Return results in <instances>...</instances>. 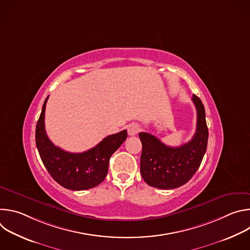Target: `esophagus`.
Returning a JSON list of instances; mask_svg holds the SVG:
<instances>
[{
	"mask_svg": "<svg viewBox=\"0 0 250 250\" xmlns=\"http://www.w3.org/2000/svg\"><path fill=\"white\" fill-rule=\"evenodd\" d=\"M139 130H140V127L136 124H132V125H128V127H127V133L129 136L136 135L139 132Z\"/></svg>",
	"mask_w": 250,
	"mask_h": 250,
	"instance_id": "1",
	"label": "esophagus"
}]
</instances>
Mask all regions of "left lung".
Returning <instances> with one entry per match:
<instances>
[{
    "label": "left lung",
    "mask_w": 250,
    "mask_h": 250,
    "mask_svg": "<svg viewBox=\"0 0 250 250\" xmlns=\"http://www.w3.org/2000/svg\"><path fill=\"white\" fill-rule=\"evenodd\" d=\"M197 110V128L193 138L185 145L171 147L156 136L140 132L142 144L140 174L146 183L158 189H175L186 184L201 165L207 150L208 131L202 101L193 95Z\"/></svg>",
    "instance_id": "obj_1"
}]
</instances>
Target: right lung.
Wrapping results in <instances>:
<instances>
[{"instance_id": "add662e5", "label": "right lung", "mask_w": 250, "mask_h": 250, "mask_svg": "<svg viewBox=\"0 0 250 250\" xmlns=\"http://www.w3.org/2000/svg\"><path fill=\"white\" fill-rule=\"evenodd\" d=\"M47 99L48 97L43 103L35 128V142L43 165L53 179L66 189L82 191L98 186L108 174L111 156L126 139V130L104 137L95 147L85 152H67L55 146L45 132Z\"/></svg>"}]
</instances>
